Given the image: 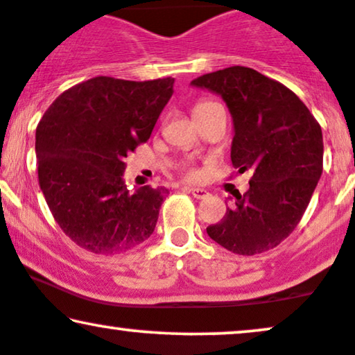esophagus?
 <instances>
[{
  "label": "esophagus",
  "mask_w": 355,
  "mask_h": 355,
  "mask_svg": "<svg viewBox=\"0 0 355 355\" xmlns=\"http://www.w3.org/2000/svg\"><path fill=\"white\" fill-rule=\"evenodd\" d=\"M184 191L191 192V194L198 199H207L209 196H211V192L202 189V187H184Z\"/></svg>",
  "instance_id": "esophagus-1"
}]
</instances>
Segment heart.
<instances>
[{"instance_id":"b5f03b06","label":"heart","mask_w":355,"mask_h":355,"mask_svg":"<svg viewBox=\"0 0 355 355\" xmlns=\"http://www.w3.org/2000/svg\"><path fill=\"white\" fill-rule=\"evenodd\" d=\"M200 105H204V103H200Z\"/></svg>"}]
</instances>
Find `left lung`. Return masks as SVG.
<instances>
[{"instance_id":"8db88e82","label":"left lung","mask_w":355,"mask_h":355,"mask_svg":"<svg viewBox=\"0 0 355 355\" xmlns=\"http://www.w3.org/2000/svg\"><path fill=\"white\" fill-rule=\"evenodd\" d=\"M191 85L224 100L234 126L232 164L253 171L250 189L207 235L239 255L277 247L300 224L322 174L321 126L290 89L250 67L205 73Z\"/></svg>"}]
</instances>
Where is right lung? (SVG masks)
<instances>
[{
	"label": "right lung",
	"mask_w": 355,
	"mask_h": 355,
	"mask_svg": "<svg viewBox=\"0 0 355 355\" xmlns=\"http://www.w3.org/2000/svg\"><path fill=\"white\" fill-rule=\"evenodd\" d=\"M174 78L95 77L65 90L36 130L39 186L52 216L78 247L115 255L155 232L166 187L125 184V157L148 141Z\"/></svg>",
	"instance_id": "1"
}]
</instances>
